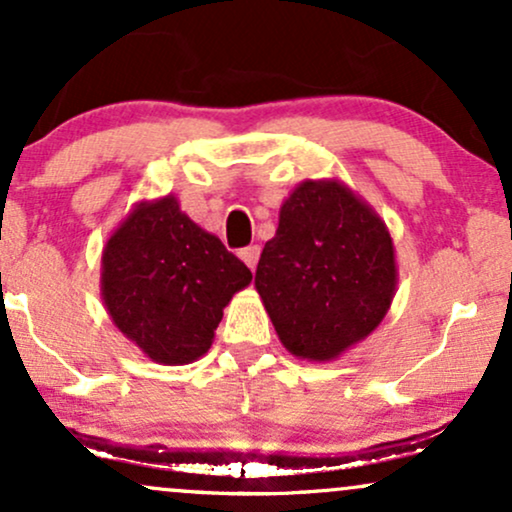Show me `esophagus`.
Masks as SVG:
<instances>
[{
  "label": "esophagus",
  "mask_w": 512,
  "mask_h": 512,
  "mask_svg": "<svg viewBox=\"0 0 512 512\" xmlns=\"http://www.w3.org/2000/svg\"><path fill=\"white\" fill-rule=\"evenodd\" d=\"M240 260L248 264L250 269H255L257 260H260V248H257V245H250V248L240 250Z\"/></svg>",
  "instance_id": "esophagus-1"
}]
</instances>
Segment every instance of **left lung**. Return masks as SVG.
I'll list each match as a JSON object with an SVG mask.
<instances>
[{
  "label": "left lung",
  "mask_w": 512,
  "mask_h": 512,
  "mask_svg": "<svg viewBox=\"0 0 512 512\" xmlns=\"http://www.w3.org/2000/svg\"><path fill=\"white\" fill-rule=\"evenodd\" d=\"M255 289L289 354L334 361L390 310L397 291L395 243L378 211L349 185L303 180L281 204Z\"/></svg>",
  "instance_id": "left-lung-1"
}]
</instances>
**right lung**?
Here are the masks:
<instances>
[{
	"label": "right lung",
	"instance_id": "right-lung-1",
	"mask_svg": "<svg viewBox=\"0 0 512 512\" xmlns=\"http://www.w3.org/2000/svg\"><path fill=\"white\" fill-rule=\"evenodd\" d=\"M250 269L199 228L175 195L134 204L105 240L101 298L115 327L163 366L197 361Z\"/></svg>",
	"mask_w": 512,
	"mask_h": 512
}]
</instances>
